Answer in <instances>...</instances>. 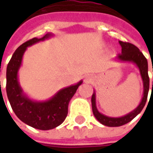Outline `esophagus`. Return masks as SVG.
<instances>
[{
    "mask_svg": "<svg viewBox=\"0 0 153 153\" xmlns=\"http://www.w3.org/2000/svg\"><path fill=\"white\" fill-rule=\"evenodd\" d=\"M92 81H93V79H92V77L90 76H88L85 78L86 82H91Z\"/></svg>",
    "mask_w": 153,
    "mask_h": 153,
    "instance_id": "esophagus-1",
    "label": "esophagus"
}]
</instances>
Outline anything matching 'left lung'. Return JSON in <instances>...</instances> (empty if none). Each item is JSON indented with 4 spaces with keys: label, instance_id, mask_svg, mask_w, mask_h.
<instances>
[{
    "label": "left lung",
    "instance_id": "obj_1",
    "mask_svg": "<svg viewBox=\"0 0 153 153\" xmlns=\"http://www.w3.org/2000/svg\"><path fill=\"white\" fill-rule=\"evenodd\" d=\"M119 44L122 47V53L118 54L117 57V59L121 62H132L136 65V66L140 70V73L141 76V78L143 81V87H144V92H143V97L140 103L138 106L132 111L131 112L128 113L123 117H107L105 115L101 114L96 107V103H95V93L93 94L91 98L92 103V110L94 117H96L100 123L103 125L108 127H119L122 125H124L128 123V122L133 120L137 115L142 111L144 108L146 100H147V95H148V91H149V76H148V64H147V59L146 57L143 55V53L140 51L136 46H134L132 43L129 42H124L119 41ZM153 71V67H152ZM153 88V82H152Z\"/></svg>",
    "mask_w": 153,
    "mask_h": 153
}]
</instances>
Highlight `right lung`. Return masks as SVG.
<instances>
[{"instance_id":"1","label":"right lung","mask_w":153,"mask_h":153,"mask_svg":"<svg viewBox=\"0 0 153 153\" xmlns=\"http://www.w3.org/2000/svg\"><path fill=\"white\" fill-rule=\"evenodd\" d=\"M52 34L48 33L42 38L30 39L20 45L13 54L7 67V94L10 105L16 116L22 122L41 130H48L60 125L68 114V105L82 81L67 88H62L50 100L38 102L27 97L21 88L18 71L27 47L45 39Z\"/></svg>"}]
</instances>
